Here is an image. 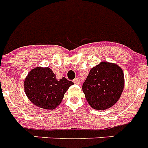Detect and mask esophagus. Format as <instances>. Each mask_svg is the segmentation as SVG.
<instances>
[{
	"label": "esophagus",
	"instance_id": "1",
	"mask_svg": "<svg viewBox=\"0 0 148 148\" xmlns=\"http://www.w3.org/2000/svg\"><path fill=\"white\" fill-rule=\"evenodd\" d=\"M73 82L75 83V84H79L80 81H79V79H78V78H75V79L73 80Z\"/></svg>",
	"mask_w": 148,
	"mask_h": 148
}]
</instances>
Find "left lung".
<instances>
[{
  "mask_svg": "<svg viewBox=\"0 0 148 148\" xmlns=\"http://www.w3.org/2000/svg\"><path fill=\"white\" fill-rule=\"evenodd\" d=\"M124 87L123 70L117 64L102 62L90 70L82 89L88 104L96 110L115 105Z\"/></svg>",
  "mask_w": 148,
  "mask_h": 148,
  "instance_id": "8db88e82",
  "label": "left lung"
}]
</instances>
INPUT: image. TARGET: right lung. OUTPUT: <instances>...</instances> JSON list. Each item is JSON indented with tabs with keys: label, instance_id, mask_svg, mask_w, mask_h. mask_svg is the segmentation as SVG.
Returning <instances> with one entry per match:
<instances>
[{
	"label": "right lung",
	"instance_id": "add662e5",
	"mask_svg": "<svg viewBox=\"0 0 148 148\" xmlns=\"http://www.w3.org/2000/svg\"><path fill=\"white\" fill-rule=\"evenodd\" d=\"M24 85L27 97L34 105L43 109L54 110L61 103L73 82L64 77L57 80L49 67H38L28 73Z\"/></svg>",
	"mask_w": 148,
	"mask_h": 148
}]
</instances>
